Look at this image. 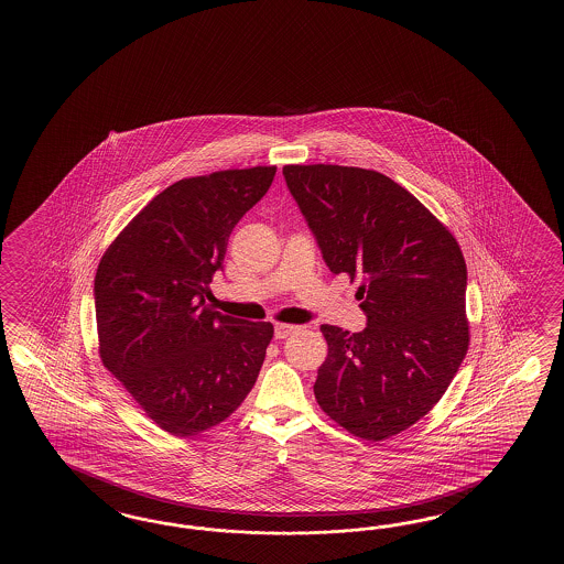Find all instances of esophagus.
<instances>
[{
    "mask_svg": "<svg viewBox=\"0 0 564 564\" xmlns=\"http://www.w3.org/2000/svg\"><path fill=\"white\" fill-rule=\"evenodd\" d=\"M294 333H299V326H294V324L276 323V326H274V336L276 338H288V336H292Z\"/></svg>",
    "mask_w": 564,
    "mask_h": 564,
    "instance_id": "34e87169",
    "label": "esophagus"
}]
</instances>
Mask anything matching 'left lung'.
Instances as JSON below:
<instances>
[{"label": "left lung", "mask_w": 564, "mask_h": 564, "mask_svg": "<svg viewBox=\"0 0 564 564\" xmlns=\"http://www.w3.org/2000/svg\"><path fill=\"white\" fill-rule=\"evenodd\" d=\"M288 189L333 274L360 280L367 328L323 324L314 397L360 440L405 432L442 399L468 352V270L452 231L371 169L284 165Z\"/></svg>", "instance_id": "left-lung-1"}]
</instances>
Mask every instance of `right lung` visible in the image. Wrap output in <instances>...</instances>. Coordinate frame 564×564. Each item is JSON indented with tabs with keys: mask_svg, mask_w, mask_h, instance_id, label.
Wrapping results in <instances>:
<instances>
[{
	"mask_svg": "<svg viewBox=\"0 0 564 564\" xmlns=\"http://www.w3.org/2000/svg\"><path fill=\"white\" fill-rule=\"evenodd\" d=\"M274 175V165L228 169L169 185L132 217L96 270L102 365L171 435H197L228 420L262 369L272 323L234 318L205 299L229 234Z\"/></svg>",
	"mask_w": 564,
	"mask_h": 564,
	"instance_id": "right-lung-1",
	"label": "right lung"
}]
</instances>
